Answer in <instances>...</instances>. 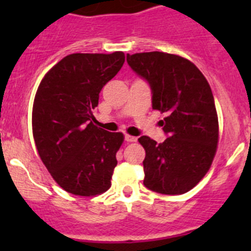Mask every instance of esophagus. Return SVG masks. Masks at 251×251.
I'll return each instance as SVG.
<instances>
[{
	"instance_id": "esophagus-1",
	"label": "esophagus",
	"mask_w": 251,
	"mask_h": 251,
	"mask_svg": "<svg viewBox=\"0 0 251 251\" xmlns=\"http://www.w3.org/2000/svg\"><path fill=\"white\" fill-rule=\"evenodd\" d=\"M125 141L126 142H136V141H137V137H135V136L125 135Z\"/></svg>"
}]
</instances>
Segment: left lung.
Segmentation results:
<instances>
[{"label":"left lung","instance_id":"1","mask_svg":"<svg viewBox=\"0 0 251 251\" xmlns=\"http://www.w3.org/2000/svg\"><path fill=\"white\" fill-rule=\"evenodd\" d=\"M126 60L151 86L153 109L166 114L163 143L138 138L146 151L143 184L156 193H186L209 171L216 153L219 120L211 88L201 70L179 55L136 53Z\"/></svg>","mask_w":251,"mask_h":251}]
</instances>
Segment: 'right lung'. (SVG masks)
I'll use <instances>...</instances> for the list:
<instances>
[{"mask_svg":"<svg viewBox=\"0 0 251 251\" xmlns=\"http://www.w3.org/2000/svg\"><path fill=\"white\" fill-rule=\"evenodd\" d=\"M124 62L123 52L69 54L37 88L32 108L37 151L54 181L75 196H97L111 186L124 135L97 127L92 109Z\"/></svg>","mask_w":251,"mask_h":251,"instance_id":"right-lung-1","label":"right lung"}]
</instances>
